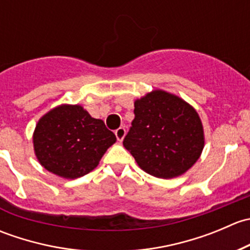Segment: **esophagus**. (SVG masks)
I'll return each mask as SVG.
<instances>
[{"instance_id": "obj_1", "label": "esophagus", "mask_w": 250, "mask_h": 250, "mask_svg": "<svg viewBox=\"0 0 250 250\" xmlns=\"http://www.w3.org/2000/svg\"><path fill=\"white\" fill-rule=\"evenodd\" d=\"M115 135L116 138H117L118 141H122L123 138H125V127H120L118 129L115 130Z\"/></svg>"}]
</instances>
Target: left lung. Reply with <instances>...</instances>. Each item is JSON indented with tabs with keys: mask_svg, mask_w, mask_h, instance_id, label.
Instances as JSON below:
<instances>
[{
	"mask_svg": "<svg viewBox=\"0 0 250 250\" xmlns=\"http://www.w3.org/2000/svg\"><path fill=\"white\" fill-rule=\"evenodd\" d=\"M123 146L146 173L175 178L200 158L204 146L202 122L183 99L155 90L134 103V120Z\"/></svg>",
	"mask_w": 250,
	"mask_h": 250,
	"instance_id": "1",
	"label": "left lung"
}]
</instances>
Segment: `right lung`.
Returning <instances> with one entry per match:
<instances>
[{
  "instance_id": "add662e5",
  "label": "right lung",
  "mask_w": 250,
  "mask_h": 250,
  "mask_svg": "<svg viewBox=\"0 0 250 250\" xmlns=\"http://www.w3.org/2000/svg\"><path fill=\"white\" fill-rule=\"evenodd\" d=\"M116 137L102 120L80 105H62L46 113L36 125L34 147L47 170L66 179L85 175L99 165Z\"/></svg>"
}]
</instances>
